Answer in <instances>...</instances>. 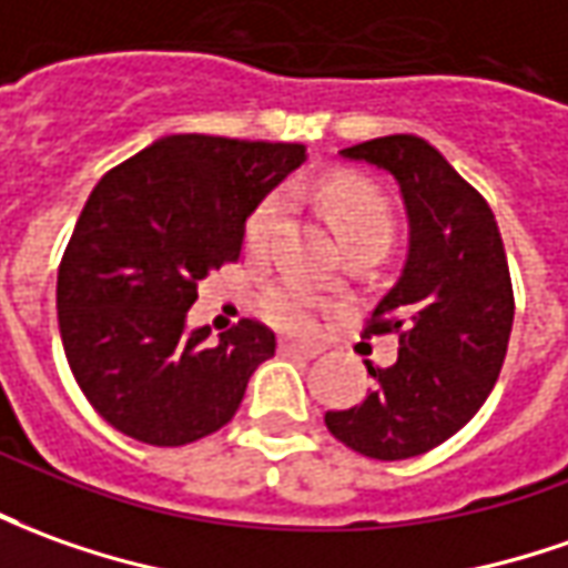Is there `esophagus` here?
I'll return each instance as SVG.
<instances>
[{"mask_svg":"<svg viewBox=\"0 0 568 568\" xmlns=\"http://www.w3.org/2000/svg\"><path fill=\"white\" fill-rule=\"evenodd\" d=\"M277 352H281V355L318 358V355H322V346H315V343H296V339H281V343H277Z\"/></svg>","mask_w":568,"mask_h":568,"instance_id":"1","label":"esophagus"}]
</instances>
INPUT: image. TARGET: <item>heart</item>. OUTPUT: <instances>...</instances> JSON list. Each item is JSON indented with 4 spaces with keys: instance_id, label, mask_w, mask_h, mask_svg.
<instances>
[{
    "instance_id": "b5f03b06",
    "label": "heart",
    "mask_w": 568,
    "mask_h": 568,
    "mask_svg": "<svg viewBox=\"0 0 568 568\" xmlns=\"http://www.w3.org/2000/svg\"><path fill=\"white\" fill-rule=\"evenodd\" d=\"M318 197H322L324 213L331 219L334 232L339 234L343 246L377 244L386 250L393 244L396 216H393L389 201L377 187L336 175V179L324 182ZM284 206H287L284 191H272L250 210L244 222V244L250 253H260L272 244L277 225L284 219ZM318 312H322V300L300 281H277L272 287H265L260 296L262 318L287 334H308L318 324Z\"/></svg>"
}]
</instances>
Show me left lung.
I'll return each mask as SVG.
<instances>
[{"mask_svg":"<svg viewBox=\"0 0 568 568\" xmlns=\"http://www.w3.org/2000/svg\"><path fill=\"white\" fill-rule=\"evenodd\" d=\"M396 175L410 219L405 275L371 312L362 334H396L393 367H367L377 386L324 424L374 460L433 452L470 420L498 383L514 327V284L486 197L417 135L343 148Z\"/></svg>","mask_w":568,"mask_h":568,"instance_id":"1","label":"left lung"}]
</instances>
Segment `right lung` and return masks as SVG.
I'll return each mask as SVG.
<instances>
[{
  "label": "right lung",
  "mask_w": 568,
  "mask_h": 568,
  "mask_svg": "<svg viewBox=\"0 0 568 568\" xmlns=\"http://www.w3.org/2000/svg\"><path fill=\"white\" fill-rule=\"evenodd\" d=\"M306 160L291 142L170 135L101 175L58 265V327L89 405L129 439L175 448L234 417L275 334L244 318L206 339L185 312L241 260L244 222Z\"/></svg>",
  "instance_id": "obj_1"
}]
</instances>
